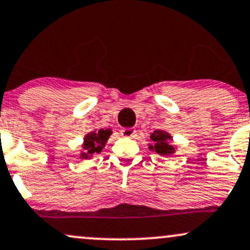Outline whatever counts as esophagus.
Instances as JSON below:
<instances>
[{
    "mask_svg": "<svg viewBox=\"0 0 250 250\" xmlns=\"http://www.w3.org/2000/svg\"><path fill=\"white\" fill-rule=\"evenodd\" d=\"M121 135L125 137H134L136 135V130L134 128H123L121 130Z\"/></svg>",
    "mask_w": 250,
    "mask_h": 250,
    "instance_id": "34e87169",
    "label": "esophagus"
}]
</instances>
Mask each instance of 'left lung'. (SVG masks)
I'll return each instance as SVG.
<instances>
[{"instance_id": "left-lung-1", "label": "left lung", "mask_w": 250, "mask_h": 250, "mask_svg": "<svg viewBox=\"0 0 250 250\" xmlns=\"http://www.w3.org/2000/svg\"><path fill=\"white\" fill-rule=\"evenodd\" d=\"M150 139L153 141V145H149V149L151 151H155L162 156H169L173 155L176 150L174 146L170 145V141L173 140L171 135L165 130H155L151 133Z\"/></svg>"}]
</instances>
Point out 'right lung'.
<instances>
[{
    "mask_svg": "<svg viewBox=\"0 0 250 250\" xmlns=\"http://www.w3.org/2000/svg\"><path fill=\"white\" fill-rule=\"evenodd\" d=\"M113 131L111 129H100L88 133L83 139L82 151L80 154L81 159H91L94 154L101 153L105 143Z\"/></svg>",
    "mask_w": 250,
    "mask_h": 250,
    "instance_id": "1",
    "label": "right lung"
}]
</instances>
